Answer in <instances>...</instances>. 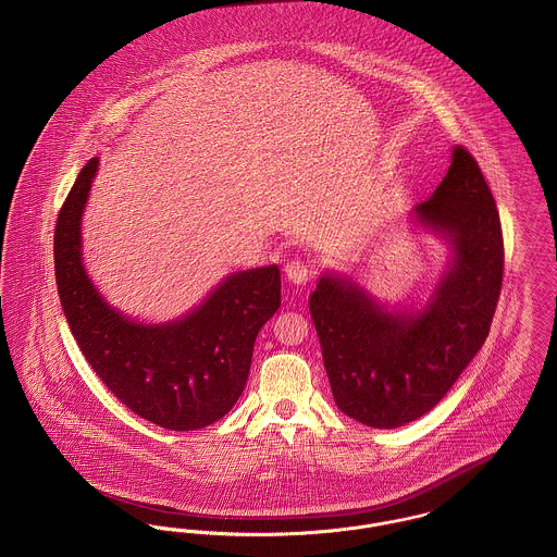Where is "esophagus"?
Masks as SVG:
<instances>
[{"label":"esophagus","mask_w":557,"mask_h":557,"mask_svg":"<svg viewBox=\"0 0 557 557\" xmlns=\"http://www.w3.org/2000/svg\"><path fill=\"white\" fill-rule=\"evenodd\" d=\"M284 271H286V277L293 282V284H305L311 275V269H309V262L302 261V259H290V261L284 264Z\"/></svg>","instance_id":"obj_1"}]
</instances>
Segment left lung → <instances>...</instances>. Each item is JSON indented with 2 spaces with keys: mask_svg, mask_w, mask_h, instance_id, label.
Listing matches in <instances>:
<instances>
[{
  "mask_svg": "<svg viewBox=\"0 0 557 557\" xmlns=\"http://www.w3.org/2000/svg\"><path fill=\"white\" fill-rule=\"evenodd\" d=\"M417 214L450 239L455 255L421 311L387 313L332 275L309 298L338 410L376 429L417 421L448 393L482 349L503 286L498 210L465 147H455L444 181Z\"/></svg>",
  "mask_w": 557,
  "mask_h": 557,
  "instance_id": "1",
  "label": "left lung"
}]
</instances>
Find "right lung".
<instances>
[{
  "label": "right lung",
  "instance_id": "add662e5",
  "mask_svg": "<svg viewBox=\"0 0 557 557\" xmlns=\"http://www.w3.org/2000/svg\"><path fill=\"white\" fill-rule=\"evenodd\" d=\"M97 168V158L82 168L54 231L69 327L100 381L132 412L172 431L212 425L246 387L257 334L282 302L280 269L233 273L178 322H132L102 300L82 264L79 225Z\"/></svg>",
  "mask_w": 557,
  "mask_h": 557
}]
</instances>
